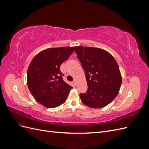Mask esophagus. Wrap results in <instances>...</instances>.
<instances>
[{"label":"esophagus","instance_id":"obj_1","mask_svg":"<svg viewBox=\"0 0 149 149\" xmlns=\"http://www.w3.org/2000/svg\"><path fill=\"white\" fill-rule=\"evenodd\" d=\"M73 84H74V86H76V84H76V79H74V80H73Z\"/></svg>","mask_w":149,"mask_h":149}]
</instances>
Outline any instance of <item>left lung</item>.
Masks as SVG:
<instances>
[{
    "mask_svg": "<svg viewBox=\"0 0 149 149\" xmlns=\"http://www.w3.org/2000/svg\"><path fill=\"white\" fill-rule=\"evenodd\" d=\"M75 52L85 71L86 93L79 94L84 104L92 108H102L109 104L118 95L122 77L118 63L104 49L79 46Z\"/></svg>",
    "mask_w": 149,
    "mask_h": 149,
    "instance_id": "obj_1",
    "label": "left lung"
}]
</instances>
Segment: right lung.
<instances>
[{"instance_id":"1","label":"right lung","mask_w":149,"mask_h":149,"mask_svg":"<svg viewBox=\"0 0 149 149\" xmlns=\"http://www.w3.org/2000/svg\"><path fill=\"white\" fill-rule=\"evenodd\" d=\"M74 47L45 49L31 60L27 71V84L35 100L48 108L63 104L72 88L62 78L61 65L74 51Z\"/></svg>"}]
</instances>
